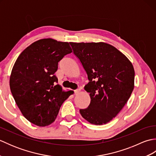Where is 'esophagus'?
<instances>
[{
  "label": "esophagus",
  "mask_w": 156,
  "mask_h": 156,
  "mask_svg": "<svg viewBox=\"0 0 156 156\" xmlns=\"http://www.w3.org/2000/svg\"><path fill=\"white\" fill-rule=\"evenodd\" d=\"M80 89H77V90H74V93L75 94H78V93H80Z\"/></svg>",
  "instance_id": "34e87169"
}]
</instances>
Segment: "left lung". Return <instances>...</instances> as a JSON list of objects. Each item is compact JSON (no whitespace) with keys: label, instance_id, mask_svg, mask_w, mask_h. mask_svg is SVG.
Here are the masks:
<instances>
[{"label":"left lung","instance_id":"8db88e82","mask_svg":"<svg viewBox=\"0 0 156 156\" xmlns=\"http://www.w3.org/2000/svg\"><path fill=\"white\" fill-rule=\"evenodd\" d=\"M74 54L87 73L90 103L80 109L82 117L91 124L110 122L124 107L134 88L133 64L120 51L104 42H69Z\"/></svg>","mask_w":156,"mask_h":156}]
</instances>
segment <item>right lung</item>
Instances as JSON below:
<instances>
[{"mask_svg": "<svg viewBox=\"0 0 156 156\" xmlns=\"http://www.w3.org/2000/svg\"><path fill=\"white\" fill-rule=\"evenodd\" d=\"M72 52L68 42L51 38L33 43L19 55L10 76V88L23 115L45 127L55 120L63 102L74 91H65L54 75L58 62Z\"/></svg>", "mask_w": 156, "mask_h": 156, "instance_id": "add662e5", "label": "right lung"}]
</instances>
